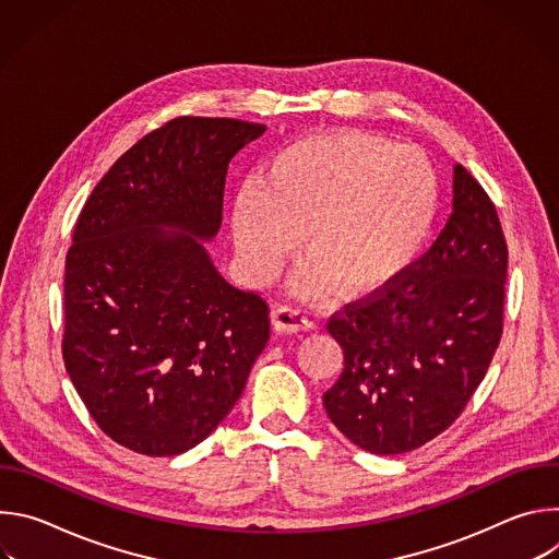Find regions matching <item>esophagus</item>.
I'll use <instances>...</instances> for the list:
<instances>
[{
	"label": "esophagus",
	"mask_w": 559,
	"mask_h": 559,
	"mask_svg": "<svg viewBox=\"0 0 559 559\" xmlns=\"http://www.w3.org/2000/svg\"><path fill=\"white\" fill-rule=\"evenodd\" d=\"M272 328L278 334H298V332H309L313 330V323L309 318L292 307H276L272 311Z\"/></svg>",
	"instance_id": "esophagus-1"
}]
</instances>
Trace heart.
<instances>
[{
    "label": "heart",
    "instance_id": "obj_1",
    "mask_svg": "<svg viewBox=\"0 0 559 559\" xmlns=\"http://www.w3.org/2000/svg\"><path fill=\"white\" fill-rule=\"evenodd\" d=\"M440 181L425 152L360 132L334 130L276 150L257 186L236 194L231 243L248 278L270 285L296 254L292 292L307 300L382 294L425 250Z\"/></svg>",
    "mask_w": 559,
    "mask_h": 559
}]
</instances>
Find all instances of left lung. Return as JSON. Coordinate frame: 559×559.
<instances>
[{"label":"left lung","mask_w":559,"mask_h":559,"mask_svg":"<svg viewBox=\"0 0 559 559\" xmlns=\"http://www.w3.org/2000/svg\"><path fill=\"white\" fill-rule=\"evenodd\" d=\"M451 207L401 283L328 325L345 367L325 412L376 455L414 451L451 427L500 345L509 252L491 199L462 166Z\"/></svg>","instance_id":"8db88e82"}]
</instances>
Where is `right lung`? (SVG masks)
Masks as SVG:
<instances>
[{"label":"right lung","instance_id":"obj_1","mask_svg":"<svg viewBox=\"0 0 559 559\" xmlns=\"http://www.w3.org/2000/svg\"><path fill=\"white\" fill-rule=\"evenodd\" d=\"M267 128L181 117L121 154L79 214L63 274V362L121 447L179 455L243 393L270 341L267 302L229 285L203 243L231 158Z\"/></svg>","mask_w":559,"mask_h":559}]
</instances>
